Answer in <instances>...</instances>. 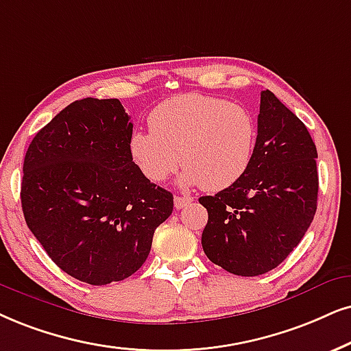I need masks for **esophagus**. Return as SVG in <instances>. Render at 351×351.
Masks as SVG:
<instances>
[{"mask_svg": "<svg viewBox=\"0 0 351 351\" xmlns=\"http://www.w3.org/2000/svg\"><path fill=\"white\" fill-rule=\"evenodd\" d=\"M193 201L191 197H181V196H175V208L176 210H180V208H183L188 206V204Z\"/></svg>", "mask_w": 351, "mask_h": 351, "instance_id": "obj_1", "label": "esophagus"}]
</instances>
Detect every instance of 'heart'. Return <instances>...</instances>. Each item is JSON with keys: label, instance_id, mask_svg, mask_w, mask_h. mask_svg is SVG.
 I'll return each instance as SVG.
<instances>
[{"label": "heart", "instance_id": "obj_1", "mask_svg": "<svg viewBox=\"0 0 351 351\" xmlns=\"http://www.w3.org/2000/svg\"><path fill=\"white\" fill-rule=\"evenodd\" d=\"M149 131L130 137L131 160L145 178L165 181L180 165L183 188H232L250 170L257 123L246 106L201 94L163 100L149 114Z\"/></svg>", "mask_w": 351, "mask_h": 351}]
</instances>
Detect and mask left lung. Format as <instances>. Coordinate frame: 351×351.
I'll return each mask as SVG.
<instances>
[{
	"instance_id": "1",
	"label": "left lung",
	"mask_w": 351,
	"mask_h": 351,
	"mask_svg": "<svg viewBox=\"0 0 351 351\" xmlns=\"http://www.w3.org/2000/svg\"><path fill=\"white\" fill-rule=\"evenodd\" d=\"M317 150L303 121L270 90L261 92L257 144L246 175L202 196L204 252L230 274L256 277L298 246L317 208Z\"/></svg>"
}]
</instances>
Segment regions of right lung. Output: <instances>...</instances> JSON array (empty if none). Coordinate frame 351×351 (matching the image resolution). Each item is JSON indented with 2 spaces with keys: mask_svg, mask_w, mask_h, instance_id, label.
I'll return each instance as SVG.
<instances>
[{
  "mask_svg": "<svg viewBox=\"0 0 351 351\" xmlns=\"http://www.w3.org/2000/svg\"><path fill=\"white\" fill-rule=\"evenodd\" d=\"M132 123L118 99H82L61 110L30 143L21 202L34 237L61 270L90 285L131 277L173 194L131 160Z\"/></svg>",
  "mask_w": 351,
  "mask_h": 351,
  "instance_id": "add662e5",
  "label": "right lung"
}]
</instances>
